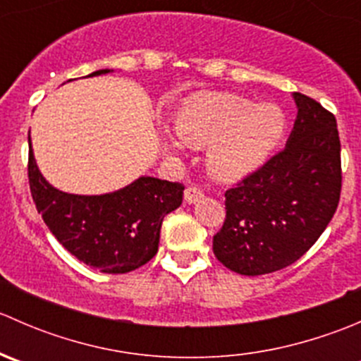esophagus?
Segmentation results:
<instances>
[{"label":"esophagus","instance_id":"obj_1","mask_svg":"<svg viewBox=\"0 0 361 361\" xmlns=\"http://www.w3.org/2000/svg\"><path fill=\"white\" fill-rule=\"evenodd\" d=\"M183 197H185V202L195 204V202L201 201V199L204 197V194H202L201 188H197V187H187V188H185Z\"/></svg>","mask_w":361,"mask_h":361}]
</instances>
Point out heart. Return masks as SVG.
Segmentation results:
<instances>
[{"mask_svg":"<svg viewBox=\"0 0 361 361\" xmlns=\"http://www.w3.org/2000/svg\"><path fill=\"white\" fill-rule=\"evenodd\" d=\"M171 150L207 148V169L220 181H238L267 162L283 140L286 115L274 103H255L224 92H204L176 113Z\"/></svg>","mask_w":361,"mask_h":361,"instance_id":"heart-1","label":"heart"}]
</instances>
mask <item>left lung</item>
<instances>
[{
  "label": "left lung",
  "instance_id": "8db88e82",
  "mask_svg": "<svg viewBox=\"0 0 361 361\" xmlns=\"http://www.w3.org/2000/svg\"><path fill=\"white\" fill-rule=\"evenodd\" d=\"M297 118L286 147L225 192L224 227L214 257L243 276L276 272L297 262L337 209L342 187L336 116L293 92Z\"/></svg>",
  "mask_w": 361,
  "mask_h": 361
}]
</instances>
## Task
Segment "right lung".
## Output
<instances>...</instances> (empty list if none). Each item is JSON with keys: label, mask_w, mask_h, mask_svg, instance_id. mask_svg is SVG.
I'll list each match as a JSON object with an SVG mask.
<instances>
[{"label": "right lung", "mask_w": 361, "mask_h": 361, "mask_svg": "<svg viewBox=\"0 0 361 361\" xmlns=\"http://www.w3.org/2000/svg\"><path fill=\"white\" fill-rule=\"evenodd\" d=\"M99 69L89 76L106 75ZM29 140V188L57 241L80 262L106 274H126L155 257L162 220L180 207L185 187L141 176L120 190L76 195L52 187L36 166Z\"/></svg>", "instance_id": "1"}]
</instances>
